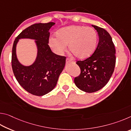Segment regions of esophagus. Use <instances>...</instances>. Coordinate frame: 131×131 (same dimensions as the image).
Segmentation results:
<instances>
[{"label":"esophagus","mask_w":131,"mask_h":131,"mask_svg":"<svg viewBox=\"0 0 131 131\" xmlns=\"http://www.w3.org/2000/svg\"><path fill=\"white\" fill-rule=\"evenodd\" d=\"M73 62V61H72V59H71L70 58H66V63H70Z\"/></svg>","instance_id":"obj_1"}]
</instances>
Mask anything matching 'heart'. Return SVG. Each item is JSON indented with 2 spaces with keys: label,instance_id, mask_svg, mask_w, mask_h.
I'll list each match as a JSON object with an SVG mask.
<instances>
[{
  "label": "heart",
  "instance_id": "1",
  "mask_svg": "<svg viewBox=\"0 0 131 131\" xmlns=\"http://www.w3.org/2000/svg\"><path fill=\"white\" fill-rule=\"evenodd\" d=\"M57 37L51 36L48 45L58 55H62L69 45L70 51L79 59L90 57L94 52L97 43L96 31L91 27L72 25L57 32Z\"/></svg>",
  "mask_w": 131,
  "mask_h": 131
}]
</instances>
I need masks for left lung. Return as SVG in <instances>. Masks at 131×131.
<instances>
[{
    "label": "left lung",
    "instance_id": "8db88e82",
    "mask_svg": "<svg viewBox=\"0 0 131 131\" xmlns=\"http://www.w3.org/2000/svg\"><path fill=\"white\" fill-rule=\"evenodd\" d=\"M92 26L98 33V44L91 56L77 61L81 73L74 80L80 90L88 93L105 87L113 73L116 59V49L110 34L103 28Z\"/></svg>",
    "mask_w": 131,
    "mask_h": 131
}]
</instances>
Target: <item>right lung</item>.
<instances>
[{"label": "right lung", "instance_id": "1", "mask_svg": "<svg viewBox=\"0 0 131 131\" xmlns=\"http://www.w3.org/2000/svg\"><path fill=\"white\" fill-rule=\"evenodd\" d=\"M54 23L35 24L15 38L13 46L12 66L15 79L24 89L36 96H43L54 89L65 65L66 57L54 54L48 46L50 29ZM36 40L38 56L32 66L24 67L17 61L16 45L19 38Z\"/></svg>", "mask_w": 131, "mask_h": 131}]
</instances>
